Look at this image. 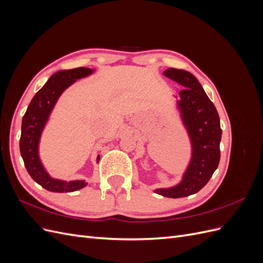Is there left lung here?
<instances>
[{"label": "left lung", "mask_w": 263, "mask_h": 263, "mask_svg": "<svg viewBox=\"0 0 263 263\" xmlns=\"http://www.w3.org/2000/svg\"><path fill=\"white\" fill-rule=\"evenodd\" d=\"M163 74L184 87L179 92L178 106L192 144V158L179 184L157 189L155 192L179 198L197 193L217 169L220 159V121L216 107L192 73L169 68Z\"/></svg>", "instance_id": "left-lung-1"}]
</instances>
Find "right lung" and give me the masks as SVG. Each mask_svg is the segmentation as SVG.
Wrapping results in <instances>:
<instances>
[{
    "label": "right lung",
    "instance_id": "1",
    "mask_svg": "<svg viewBox=\"0 0 263 263\" xmlns=\"http://www.w3.org/2000/svg\"><path fill=\"white\" fill-rule=\"evenodd\" d=\"M93 72L89 68H76L71 70H61L52 74L49 80L39 90L30 101L25 115L22 121V134L20 139V150L24 164L35 182L50 192H73L84 187L87 183L84 180L62 181L52 179L38 155L39 139H41L44 127L48 121L51 110L57 103L62 92L74 83L78 79L90 76ZM100 156L97 161L99 162Z\"/></svg>",
    "mask_w": 263,
    "mask_h": 263
}]
</instances>
